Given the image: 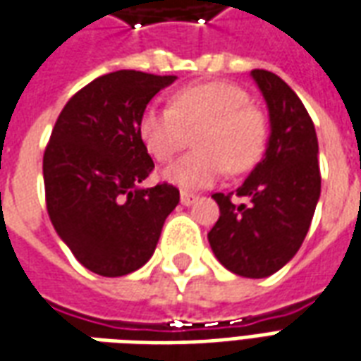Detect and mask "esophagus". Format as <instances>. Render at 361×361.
Instances as JSON below:
<instances>
[{"mask_svg":"<svg viewBox=\"0 0 361 361\" xmlns=\"http://www.w3.org/2000/svg\"><path fill=\"white\" fill-rule=\"evenodd\" d=\"M180 201L183 207H191V204L197 201V195H193V193H188V191H181Z\"/></svg>","mask_w":361,"mask_h":361,"instance_id":"1","label":"esophagus"}]
</instances>
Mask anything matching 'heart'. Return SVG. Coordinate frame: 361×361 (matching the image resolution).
Here are the masks:
<instances>
[{
    "label": "heart",
    "mask_w": 361,
    "mask_h": 361,
    "mask_svg": "<svg viewBox=\"0 0 361 361\" xmlns=\"http://www.w3.org/2000/svg\"><path fill=\"white\" fill-rule=\"evenodd\" d=\"M193 134L195 152L162 172L185 191L216 183L226 168L243 173L257 166L269 142V121L247 92L230 82L183 87L172 94L170 108L149 106L139 118V137L158 162L172 160Z\"/></svg>",
    "instance_id": "b5f03b06"
}]
</instances>
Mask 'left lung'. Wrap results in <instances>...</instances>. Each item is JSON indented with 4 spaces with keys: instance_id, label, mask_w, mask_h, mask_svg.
I'll return each mask as SVG.
<instances>
[{
    "instance_id": "1",
    "label": "left lung",
    "mask_w": 361,
    "mask_h": 361,
    "mask_svg": "<svg viewBox=\"0 0 361 361\" xmlns=\"http://www.w3.org/2000/svg\"><path fill=\"white\" fill-rule=\"evenodd\" d=\"M263 92L271 135L263 160L232 193H214L220 216L209 232L212 253L245 279H265L294 257L310 230L321 195L315 126L302 100L279 75L253 69Z\"/></svg>"
}]
</instances>
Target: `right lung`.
<instances>
[{"mask_svg": "<svg viewBox=\"0 0 361 361\" xmlns=\"http://www.w3.org/2000/svg\"><path fill=\"white\" fill-rule=\"evenodd\" d=\"M176 75L121 69L69 98L44 152L46 207L77 261L100 276L141 269L180 203L170 183L139 188L154 168L139 118Z\"/></svg>", "mask_w": 361, "mask_h": 361, "instance_id": "add662e5", "label": "right lung"}]
</instances>
